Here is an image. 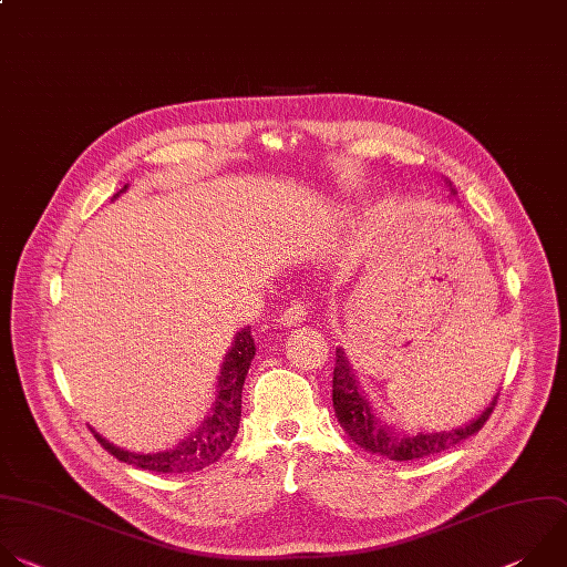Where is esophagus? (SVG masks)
I'll use <instances>...</instances> for the list:
<instances>
[{"label":"esophagus","mask_w":567,"mask_h":567,"mask_svg":"<svg viewBox=\"0 0 567 567\" xmlns=\"http://www.w3.org/2000/svg\"><path fill=\"white\" fill-rule=\"evenodd\" d=\"M308 317V306L303 299H292L279 315V321L284 326H297Z\"/></svg>","instance_id":"1"}]
</instances>
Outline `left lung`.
<instances>
[{"label":"left lung","mask_w":567,"mask_h":567,"mask_svg":"<svg viewBox=\"0 0 567 567\" xmlns=\"http://www.w3.org/2000/svg\"><path fill=\"white\" fill-rule=\"evenodd\" d=\"M498 395H494L492 404L467 426H461L449 433H417L406 435L395 431L393 426L384 424L380 417L373 415L369 402L360 393V384L344 358V351L337 349L334 353V369H332V406L337 413L339 424L351 435L355 444H360L369 454L389 458V461H417L442 454L446 449H454L456 444L465 442L470 435L478 433L483 424L489 420L498 404Z\"/></svg>","instance_id":"8db88e82"}]
</instances>
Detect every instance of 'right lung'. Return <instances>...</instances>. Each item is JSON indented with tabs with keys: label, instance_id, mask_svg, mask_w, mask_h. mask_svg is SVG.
<instances>
[{
	"label": "right lung",
	"instance_id": "add662e5",
	"mask_svg": "<svg viewBox=\"0 0 567 567\" xmlns=\"http://www.w3.org/2000/svg\"><path fill=\"white\" fill-rule=\"evenodd\" d=\"M125 189L127 185L116 196H121ZM255 351H257L255 337L248 326L241 332H237L230 353L225 355V362L218 375V398L212 409V415L203 422V426L196 433H192L178 446L169 451H161V454L145 456V454H130V451L113 446L109 440H104L97 433H93L95 440L109 451L113 458L134 465L138 470H147L152 474H192L214 465L225 451L230 449L239 431L241 393H244V382H246L250 362L255 358Z\"/></svg>",
	"mask_w": 567,
	"mask_h": 567
}]
</instances>
